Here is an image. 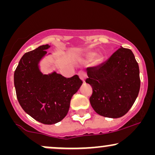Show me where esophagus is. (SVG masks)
<instances>
[{
  "mask_svg": "<svg viewBox=\"0 0 155 155\" xmlns=\"http://www.w3.org/2000/svg\"><path fill=\"white\" fill-rule=\"evenodd\" d=\"M79 76L80 77V79H81L82 81L84 82L85 81V78H86V73L84 71H80L79 72Z\"/></svg>",
  "mask_w": 155,
  "mask_h": 155,
  "instance_id": "1",
  "label": "esophagus"
}]
</instances>
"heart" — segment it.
Segmentation results:
<instances>
[{
	"label": "heart",
	"mask_w": 155,
	"mask_h": 155,
	"mask_svg": "<svg viewBox=\"0 0 155 155\" xmlns=\"http://www.w3.org/2000/svg\"><path fill=\"white\" fill-rule=\"evenodd\" d=\"M92 56H93V54H90V58H92Z\"/></svg>",
	"instance_id": "obj_1"
}]
</instances>
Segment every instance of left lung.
<instances>
[{
	"label": "left lung",
	"mask_w": 155,
	"mask_h": 155,
	"mask_svg": "<svg viewBox=\"0 0 155 155\" xmlns=\"http://www.w3.org/2000/svg\"><path fill=\"white\" fill-rule=\"evenodd\" d=\"M92 87L90 102L101 116L119 118L127 114L140 90L139 67L133 51L120 47L98 66L87 68Z\"/></svg>",
	"instance_id": "8db88e82"
}]
</instances>
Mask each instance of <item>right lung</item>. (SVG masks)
I'll return each mask as SVG.
<instances>
[{
  "instance_id": "1",
  "label": "right lung",
  "mask_w": 155,
  "mask_h": 155,
  "mask_svg": "<svg viewBox=\"0 0 155 155\" xmlns=\"http://www.w3.org/2000/svg\"><path fill=\"white\" fill-rule=\"evenodd\" d=\"M49 47L46 44L26 52L14 75L21 107L34 120L45 124L59 122L66 116L72 96L83 83L77 75L66 78L56 72L42 74L38 64Z\"/></svg>"
}]
</instances>
